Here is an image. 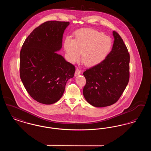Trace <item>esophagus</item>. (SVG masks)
Listing matches in <instances>:
<instances>
[{
    "instance_id": "esophagus-1",
    "label": "esophagus",
    "mask_w": 151,
    "mask_h": 151,
    "mask_svg": "<svg viewBox=\"0 0 151 151\" xmlns=\"http://www.w3.org/2000/svg\"><path fill=\"white\" fill-rule=\"evenodd\" d=\"M80 73H81V70L78 68H77L76 69V71H75V76H77V75H78L80 74Z\"/></svg>"
}]
</instances>
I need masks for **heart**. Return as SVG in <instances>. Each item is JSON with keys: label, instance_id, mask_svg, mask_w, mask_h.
Here are the masks:
<instances>
[{"label": "heart", "instance_id": "b5f03b06", "mask_svg": "<svg viewBox=\"0 0 151 151\" xmlns=\"http://www.w3.org/2000/svg\"><path fill=\"white\" fill-rule=\"evenodd\" d=\"M74 35V40L68 37L63 42L66 57L72 63L79 60L81 52V60L85 65L96 66L107 58L112 49L111 38L96 29H79Z\"/></svg>", "mask_w": 151, "mask_h": 151}]
</instances>
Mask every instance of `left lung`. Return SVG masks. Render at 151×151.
<instances>
[{"label":"left lung","mask_w":151,"mask_h":151,"mask_svg":"<svg viewBox=\"0 0 151 151\" xmlns=\"http://www.w3.org/2000/svg\"><path fill=\"white\" fill-rule=\"evenodd\" d=\"M113 35L114 43L107 58L83 73L86 79L83 95L89 104L97 108L115 104L129 81V51L119 35L115 31Z\"/></svg>","instance_id":"8db88e82"}]
</instances>
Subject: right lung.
<instances>
[{
	"label": "right lung",
	"instance_id": "1",
	"mask_svg": "<svg viewBox=\"0 0 151 151\" xmlns=\"http://www.w3.org/2000/svg\"><path fill=\"white\" fill-rule=\"evenodd\" d=\"M69 22L49 21L34 29L26 38L20 54V76L35 100L50 105L59 100L75 68L58 54Z\"/></svg>",
	"mask_w": 151,
	"mask_h": 151
}]
</instances>
